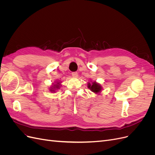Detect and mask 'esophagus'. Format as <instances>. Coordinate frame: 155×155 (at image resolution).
<instances>
[{
    "mask_svg": "<svg viewBox=\"0 0 155 155\" xmlns=\"http://www.w3.org/2000/svg\"><path fill=\"white\" fill-rule=\"evenodd\" d=\"M72 76L74 77V78H78V74L77 72H72Z\"/></svg>",
    "mask_w": 155,
    "mask_h": 155,
    "instance_id": "1",
    "label": "esophagus"
}]
</instances>
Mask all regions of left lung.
Returning <instances> with one entry per match:
<instances>
[{
    "instance_id": "1",
    "label": "left lung",
    "mask_w": 155,
    "mask_h": 155,
    "mask_svg": "<svg viewBox=\"0 0 155 155\" xmlns=\"http://www.w3.org/2000/svg\"><path fill=\"white\" fill-rule=\"evenodd\" d=\"M87 87L92 92L96 94H100V92L103 90V87H101V85L99 83L96 81H91V82H88L87 83Z\"/></svg>"
}]
</instances>
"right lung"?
<instances>
[{
	"mask_svg": "<svg viewBox=\"0 0 155 155\" xmlns=\"http://www.w3.org/2000/svg\"><path fill=\"white\" fill-rule=\"evenodd\" d=\"M61 87V81H55L54 83L51 84L49 88L50 92L55 93L56 91L59 89H60Z\"/></svg>",
	"mask_w": 155,
	"mask_h": 155,
	"instance_id": "add662e5",
	"label": "right lung"
}]
</instances>
